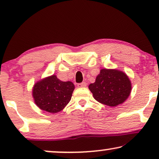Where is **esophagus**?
<instances>
[{
	"label": "esophagus",
	"mask_w": 159,
	"mask_h": 159,
	"mask_svg": "<svg viewBox=\"0 0 159 159\" xmlns=\"http://www.w3.org/2000/svg\"><path fill=\"white\" fill-rule=\"evenodd\" d=\"M86 85H87V83L84 82H82V83H79L77 84L78 88H84V87H86Z\"/></svg>",
	"instance_id": "1"
}]
</instances>
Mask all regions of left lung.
Masks as SVG:
<instances>
[{
	"instance_id": "1",
	"label": "left lung",
	"mask_w": 159,
	"mask_h": 159,
	"mask_svg": "<svg viewBox=\"0 0 159 159\" xmlns=\"http://www.w3.org/2000/svg\"><path fill=\"white\" fill-rule=\"evenodd\" d=\"M89 90L98 101L111 107L120 105L128 98L132 90V84L128 76L117 69H102L94 83Z\"/></svg>"
}]
</instances>
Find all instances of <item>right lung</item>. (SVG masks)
Segmentation results:
<instances>
[{"label": "right lung", "mask_w": 159, "mask_h": 159, "mask_svg": "<svg viewBox=\"0 0 159 159\" xmlns=\"http://www.w3.org/2000/svg\"><path fill=\"white\" fill-rule=\"evenodd\" d=\"M75 85L70 81L63 82L56 75L39 80L32 88L34 103L45 111L56 114L69 103Z\"/></svg>", "instance_id": "obj_1"}]
</instances>
